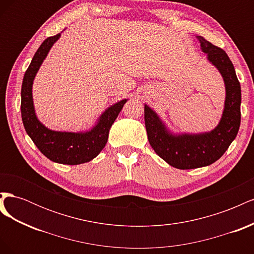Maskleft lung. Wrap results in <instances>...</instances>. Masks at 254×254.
<instances>
[{"instance_id":"obj_1","label":"left lung","mask_w":254,"mask_h":254,"mask_svg":"<svg viewBox=\"0 0 254 254\" xmlns=\"http://www.w3.org/2000/svg\"><path fill=\"white\" fill-rule=\"evenodd\" d=\"M196 38L207 61L217 68L225 82L226 98L218 125L206 132L175 133L155 110L144 105L149 144L160 158L179 170L203 167L217 161L234 141L241 125L242 91L233 64L224 50L201 36Z\"/></svg>"}]
</instances>
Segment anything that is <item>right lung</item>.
Segmentation results:
<instances>
[{"label":"right lung","mask_w":254,"mask_h":254,"mask_svg":"<svg viewBox=\"0 0 254 254\" xmlns=\"http://www.w3.org/2000/svg\"><path fill=\"white\" fill-rule=\"evenodd\" d=\"M61 34L49 37L37 50L23 77L21 89V115L27 134L43 155L53 162L77 165L98 156L108 141L109 130L128 99L108 107L97 119L95 125L86 131H57L44 126L38 120L33 99V83L50 50Z\"/></svg>","instance_id":"obj_1"}]
</instances>
